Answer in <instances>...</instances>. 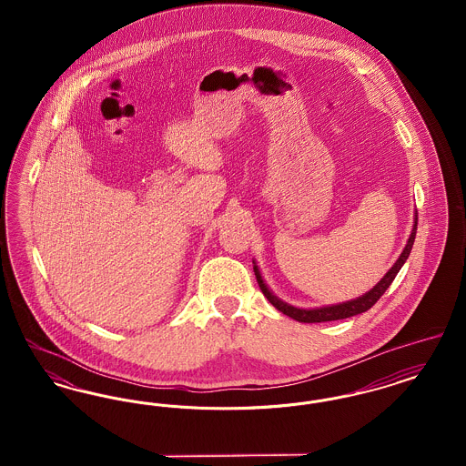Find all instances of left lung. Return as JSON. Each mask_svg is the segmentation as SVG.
Segmentation results:
<instances>
[{
  "label": "left lung",
  "instance_id": "obj_1",
  "mask_svg": "<svg viewBox=\"0 0 466 466\" xmlns=\"http://www.w3.org/2000/svg\"><path fill=\"white\" fill-rule=\"evenodd\" d=\"M416 230H418V213L414 215V225H412V232L407 239V244L403 248V251L400 253L399 260L393 264V267L380 278V281L377 283L374 289L365 291L361 297H356L353 300H348V302H342V304H332V306H325V308H314V309H302V308H295V306H289L287 302H283L281 299H278L268 287H267L262 274H260V268L257 266V262L253 260V270H255V276H257V281H258V287L262 289V293L266 295L267 300L276 308L278 310H281L283 314H287L289 318L300 321V323H323V321H335V319H344V318H351L356 314H361L365 310L370 309L377 300L384 295V291L390 289V285L393 283L395 276L399 274L400 268L405 264V260L409 258L410 255V249H412V244L416 239Z\"/></svg>",
  "mask_w": 466,
  "mask_h": 466
}]
</instances>
